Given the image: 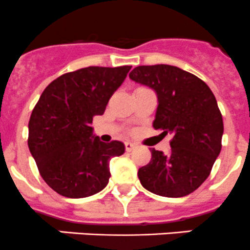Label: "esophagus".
<instances>
[{
  "instance_id": "esophagus-1",
  "label": "esophagus",
  "mask_w": 250,
  "mask_h": 250,
  "mask_svg": "<svg viewBox=\"0 0 250 250\" xmlns=\"http://www.w3.org/2000/svg\"><path fill=\"white\" fill-rule=\"evenodd\" d=\"M125 151H127V152H130V151L134 150V148L137 147V144L130 143V141H125Z\"/></svg>"
}]
</instances>
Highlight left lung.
<instances>
[{
    "label": "left lung",
    "mask_w": 250,
    "mask_h": 250,
    "mask_svg": "<svg viewBox=\"0 0 250 250\" xmlns=\"http://www.w3.org/2000/svg\"><path fill=\"white\" fill-rule=\"evenodd\" d=\"M129 77L155 90L153 128L173 134L170 152L152 148L148 165L139 168L141 185L163 197L190 195L208 178L221 150L223 116L213 92L201 78L172 65L137 66Z\"/></svg>",
    "instance_id": "obj_1"
}]
</instances>
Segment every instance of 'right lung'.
I'll return each instance as SVG.
<instances>
[{
  "instance_id": "add662e5",
  "label": "right lung",
  "mask_w": 250,
  "mask_h": 250,
  "mask_svg": "<svg viewBox=\"0 0 250 250\" xmlns=\"http://www.w3.org/2000/svg\"><path fill=\"white\" fill-rule=\"evenodd\" d=\"M132 66H89L47 85L29 121L30 152L47 185L59 195L83 198L100 192L109 162L125 153L123 143L93 135L94 116L104 113Z\"/></svg>"
}]
</instances>
